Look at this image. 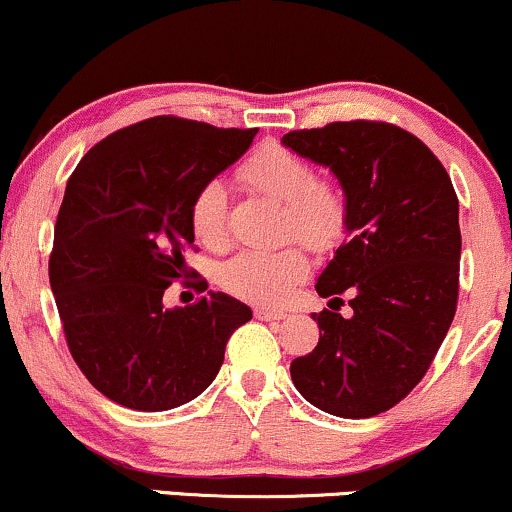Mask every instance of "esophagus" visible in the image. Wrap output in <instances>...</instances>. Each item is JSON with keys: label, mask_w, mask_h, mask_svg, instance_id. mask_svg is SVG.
<instances>
[{"label": "esophagus", "mask_w": 512, "mask_h": 512, "mask_svg": "<svg viewBox=\"0 0 512 512\" xmlns=\"http://www.w3.org/2000/svg\"><path fill=\"white\" fill-rule=\"evenodd\" d=\"M254 316L258 318V321H282L287 314L285 311H273V309H266V306H258V309L254 311Z\"/></svg>", "instance_id": "obj_1"}]
</instances>
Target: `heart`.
Listing matches in <instances>:
<instances>
[{
    "instance_id": "heart-1",
    "label": "heart",
    "mask_w": 512,
    "mask_h": 512,
    "mask_svg": "<svg viewBox=\"0 0 512 512\" xmlns=\"http://www.w3.org/2000/svg\"><path fill=\"white\" fill-rule=\"evenodd\" d=\"M239 179L285 206L287 234L314 251L333 249L345 234L347 203L335 186L318 184L314 167L302 155L275 146L258 148L239 170ZM189 225L196 242L206 249L227 244V189L208 182L198 189L189 208ZM309 273V261L299 249L242 251L220 270V282L234 297L275 306L290 297L292 287Z\"/></svg>"
}]
</instances>
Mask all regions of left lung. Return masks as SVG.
Returning a JSON list of instances; mask_svg holds the SVG:
<instances>
[{
  "label": "left lung",
  "mask_w": 512,
  "mask_h": 512,
  "mask_svg": "<svg viewBox=\"0 0 512 512\" xmlns=\"http://www.w3.org/2000/svg\"><path fill=\"white\" fill-rule=\"evenodd\" d=\"M282 146L328 167L347 203L345 244L316 280L328 309L314 352L290 366L318 410L366 419L422 381L458 304L460 206L446 167L410 131L333 122L290 131ZM347 291L353 314H337Z\"/></svg>",
  "instance_id": "1"
}]
</instances>
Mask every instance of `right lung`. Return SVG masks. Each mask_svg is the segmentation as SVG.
<instances>
[{"label":"right lung","instance_id":"1","mask_svg":"<svg viewBox=\"0 0 512 512\" xmlns=\"http://www.w3.org/2000/svg\"><path fill=\"white\" fill-rule=\"evenodd\" d=\"M256 129L153 117L93 146L66 182L54 225L50 285L78 369L105 398L165 412L218 376L225 345L251 309L208 290L162 304L196 251L189 208L249 150Z\"/></svg>","mask_w":512,"mask_h":512}]
</instances>
